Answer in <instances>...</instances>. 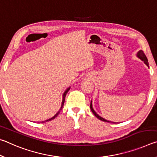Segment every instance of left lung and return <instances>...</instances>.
<instances>
[{"mask_svg": "<svg viewBox=\"0 0 157 157\" xmlns=\"http://www.w3.org/2000/svg\"><path fill=\"white\" fill-rule=\"evenodd\" d=\"M137 56L138 58H139L140 60H142L144 63H145V64H146V65H147L148 67H149V63H148V60H147V57H146V56L145 55V53H144V52L143 51H142V50H140L139 51H138V52L137 53ZM90 109H91V110H92V112L93 113V114L95 115V116L98 118L99 120H101V121H104V122H110V121H109V120H105V119H104V118L103 117H100L99 115H97V113H96V112L94 111V109H93V108H92V101H91V103H90ZM113 123V122H112Z\"/></svg>", "mask_w": 157, "mask_h": 157, "instance_id": "obj_1", "label": "left lung"}]
</instances>
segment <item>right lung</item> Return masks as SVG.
<instances>
[{"mask_svg": "<svg viewBox=\"0 0 157 157\" xmlns=\"http://www.w3.org/2000/svg\"><path fill=\"white\" fill-rule=\"evenodd\" d=\"M69 89H70V87H69V88H68L66 90H65V92H64V94H63V101H62V105H61V108H60V110H61L62 109V108H63V105H64V103H65V97H66V94H67V92H68V91L69 90ZM59 113H60V110H59V111L57 113H56L55 115H54V116H53V117H51V118H50V119H48V120H45V121H43V122H42V123L43 122H48V121H51V120H53V119H54V118L55 117H57L58 116V114Z\"/></svg>", "mask_w": 157, "mask_h": 157, "instance_id": "right-lung-1", "label": "right lung"}]
</instances>
